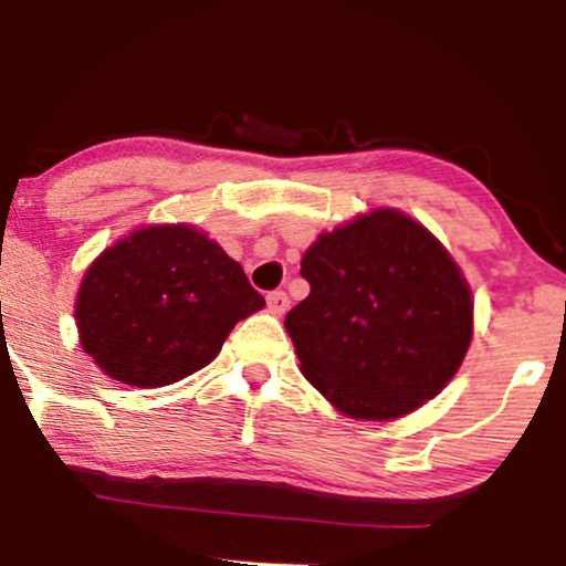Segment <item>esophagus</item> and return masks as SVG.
I'll use <instances>...</instances> for the list:
<instances>
[{
    "label": "esophagus",
    "instance_id": "obj_1",
    "mask_svg": "<svg viewBox=\"0 0 566 566\" xmlns=\"http://www.w3.org/2000/svg\"><path fill=\"white\" fill-rule=\"evenodd\" d=\"M265 301H269L271 314H276V316H282L284 311L290 308V297H287V292H284V290L269 292V297H265Z\"/></svg>",
    "mask_w": 566,
    "mask_h": 566
}]
</instances>
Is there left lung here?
Wrapping results in <instances>:
<instances>
[{
  "mask_svg": "<svg viewBox=\"0 0 566 566\" xmlns=\"http://www.w3.org/2000/svg\"><path fill=\"white\" fill-rule=\"evenodd\" d=\"M305 301L284 316L303 375L340 412L391 420L433 399L473 333L450 252L396 210L356 218L303 255Z\"/></svg>",
  "mask_w": 566,
  "mask_h": 566,
  "instance_id": "left-lung-1",
  "label": "left lung"
}]
</instances>
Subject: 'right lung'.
I'll list each match as a JSON object with an SVG mask.
<instances>
[{"label": "right lung", "mask_w": 566, "mask_h": 566, "mask_svg": "<svg viewBox=\"0 0 566 566\" xmlns=\"http://www.w3.org/2000/svg\"><path fill=\"white\" fill-rule=\"evenodd\" d=\"M205 233L151 226L108 247L90 265L76 297L82 348L114 380L159 388L210 365L233 324L263 308Z\"/></svg>", "instance_id": "right-lung-1"}]
</instances>
